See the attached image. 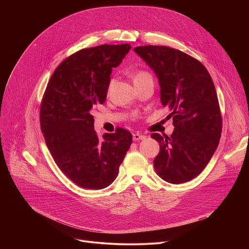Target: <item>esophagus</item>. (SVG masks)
Wrapping results in <instances>:
<instances>
[{
    "mask_svg": "<svg viewBox=\"0 0 249 249\" xmlns=\"http://www.w3.org/2000/svg\"><path fill=\"white\" fill-rule=\"evenodd\" d=\"M146 138L145 135H142L140 133H135L133 134V140L134 141H139V140H144Z\"/></svg>",
    "mask_w": 249,
    "mask_h": 249,
    "instance_id": "esophagus-1",
    "label": "esophagus"
}]
</instances>
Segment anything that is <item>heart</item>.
<instances>
[{"label": "heart", "instance_id": "b5f03b06", "mask_svg": "<svg viewBox=\"0 0 249 249\" xmlns=\"http://www.w3.org/2000/svg\"><path fill=\"white\" fill-rule=\"evenodd\" d=\"M147 78H151V76H150V74H148L147 72H144V71H139V72H136V73L133 75L134 83H135V82H138V81H141V80L147 79Z\"/></svg>", "mask_w": 249, "mask_h": 249}]
</instances>
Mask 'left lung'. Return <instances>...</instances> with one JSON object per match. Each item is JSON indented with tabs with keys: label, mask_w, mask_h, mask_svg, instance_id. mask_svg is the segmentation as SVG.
I'll return each instance as SVG.
<instances>
[{
	"label": "left lung",
	"mask_w": 249,
	"mask_h": 249,
	"mask_svg": "<svg viewBox=\"0 0 249 249\" xmlns=\"http://www.w3.org/2000/svg\"><path fill=\"white\" fill-rule=\"evenodd\" d=\"M135 53L156 74L162 106L170 111L174 131L152 138L160 144L154 167L169 183L187 182L199 175L216 152L222 116L214 83L204 65L167 46H138Z\"/></svg>",
	"instance_id": "1"
}]
</instances>
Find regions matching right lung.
<instances>
[{
  "instance_id": "add662e5",
  "label": "right lung",
  "mask_w": 249,
  "mask_h": 249,
  "mask_svg": "<svg viewBox=\"0 0 249 249\" xmlns=\"http://www.w3.org/2000/svg\"><path fill=\"white\" fill-rule=\"evenodd\" d=\"M130 49L129 44L82 49L58 66L47 85L40 108L45 143L59 168L83 188L109 186L131 146L132 134L122 128L99 138L90 113L105 101L112 68Z\"/></svg>"
}]
</instances>
